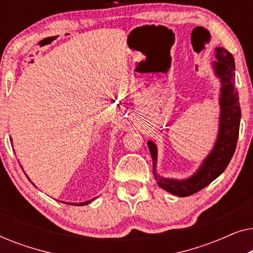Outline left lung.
<instances>
[{
  "mask_svg": "<svg viewBox=\"0 0 253 253\" xmlns=\"http://www.w3.org/2000/svg\"><path fill=\"white\" fill-rule=\"evenodd\" d=\"M211 64L214 75L221 84L219 94V127L212 150L202 161L197 170L189 177L181 179L161 176L157 171L158 147L154 141L147 140V146L153 161L155 181L160 188L174 196H191L212 183L227 168L236 148L240 132L241 107L238 92L235 88V61L233 54L223 47H216L215 61Z\"/></svg>",
  "mask_w": 253,
  "mask_h": 253,
  "instance_id": "left-lung-1",
  "label": "left lung"
}]
</instances>
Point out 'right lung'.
Instances as JSON below:
<instances>
[{
	"instance_id": "1",
	"label": "right lung",
	"mask_w": 253,
	"mask_h": 253,
	"mask_svg": "<svg viewBox=\"0 0 253 253\" xmlns=\"http://www.w3.org/2000/svg\"><path fill=\"white\" fill-rule=\"evenodd\" d=\"M10 141H11V143H12V138H11V137H10ZM22 169H23V167H22ZM25 175H26V174H25ZM26 177L29 178V176L26 175ZM29 179H30V178H29ZM30 181H31V179H30ZM31 183H32V182H31ZM32 184H33V183H32ZM33 185H34V184H33ZM94 199H96V197H95V198H93V199H91V200H87V202H84V203H65V202H63V203H64V204H69V205L84 206V205H87V204H89L91 202H93V200H94Z\"/></svg>"
}]
</instances>
